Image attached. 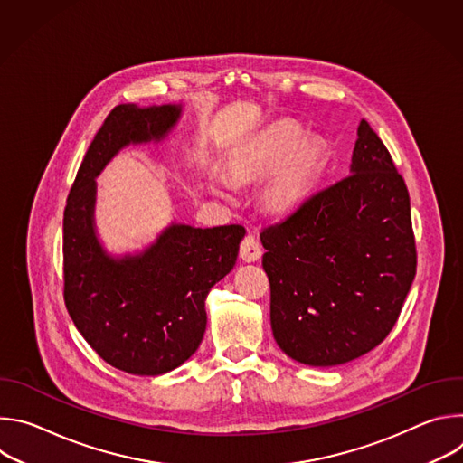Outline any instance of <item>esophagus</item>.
I'll return each mask as SVG.
<instances>
[{
	"mask_svg": "<svg viewBox=\"0 0 463 463\" xmlns=\"http://www.w3.org/2000/svg\"><path fill=\"white\" fill-rule=\"evenodd\" d=\"M240 256L245 261H256L261 256V245H260V241L252 234H247L241 240V243H240Z\"/></svg>",
	"mask_w": 463,
	"mask_h": 463,
	"instance_id": "esophagus-1",
	"label": "esophagus"
}]
</instances>
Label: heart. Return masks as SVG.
I'll return each instance as SVG.
<instances>
[{"instance_id":"heart-1","label":"heart","mask_w":463,"mask_h":463,"mask_svg":"<svg viewBox=\"0 0 463 463\" xmlns=\"http://www.w3.org/2000/svg\"><path fill=\"white\" fill-rule=\"evenodd\" d=\"M324 163V150L315 139H302L291 122H277L240 148L229 161L234 181L269 175L261 192L263 205L271 213L291 211L313 184ZM218 194L229 195V184L218 183Z\"/></svg>"}]
</instances>
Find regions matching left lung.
Returning a JSON list of instances; mask_svg holds the SVG:
<instances>
[{
  "label": "left lung",
  "instance_id": "left-lung-1",
  "mask_svg": "<svg viewBox=\"0 0 463 463\" xmlns=\"http://www.w3.org/2000/svg\"><path fill=\"white\" fill-rule=\"evenodd\" d=\"M277 345L309 366L354 361L398 322L416 277L411 197L363 118L350 174L260 234Z\"/></svg>",
  "mask_w": 463,
  "mask_h": 463
}]
</instances>
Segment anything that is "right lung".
<instances>
[{
	"label": "right lung",
	"mask_w": 463,
	"mask_h": 463,
	"mask_svg": "<svg viewBox=\"0 0 463 463\" xmlns=\"http://www.w3.org/2000/svg\"><path fill=\"white\" fill-rule=\"evenodd\" d=\"M181 106H115L91 141L63 211V300L86 343L111 366L161 375L202 345L205 298L236 263L241 225H170L134 256H109L95 236V177L124 146L161 141Z\"/></svg>",
	"instance_id": "add662e5"
}]
</instances>
